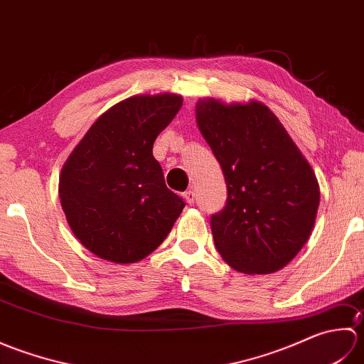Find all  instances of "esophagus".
Listing matches in <instances>:
<instances>
[{"label":"esophagus","instance_id":"34e87169","mask_svg":"<svg viewBox=\"0 0 364 364\" xmlns=\"http://www.w3.org/2000/svg\"><path fill=\"white\" fill-rule=\"evenodd\" d=\"M183 197H184V200H186L188 205H194V202H196L194 191H186V192H184V194H183Z\"/></svg>","mask_w":364,"mask_h":364}]
</instances>
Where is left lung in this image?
Here are the masks:
<instances>
[{
	"mask_svg": "<svg viewBox=\"0 0 364 364\" xmlns=\"http://www.w3.org/2000/svg\"><path fill=\"white\" fill-rule=\"evenodd\" d=\"M196 114L228 189L223 210L211 215L215 249L237 272H277L314 228L318 178L277 115L257 100L203 98Z\"/></svg>",
	"mask_w": 364,
	"mask_h": 364,
	"instance_id": "1",
	"label": "left lung"
}]
</instances>
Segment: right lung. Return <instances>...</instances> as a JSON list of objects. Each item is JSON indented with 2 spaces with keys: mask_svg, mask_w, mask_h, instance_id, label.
Returning <instances> with one entry per match:
<instances>
[{
  "mask_svg": "<svg viewBox=\"0 0 364 364\" xmlns=\"http://www.w3.org/2000/svg\"><path fill=\"white\" fill-rule=\"evenodd\" d=\"M181 95H134L114 105L60 170L59 198L73 235L98 258L128 264L158 249L184 202L167 189L153 142Z\"/></svg>",
  "mask_w": 364,
  "mask_h": 364,
  "instance_id": "right-lung-1",
  "label": "right lung"
}]
</instances>
